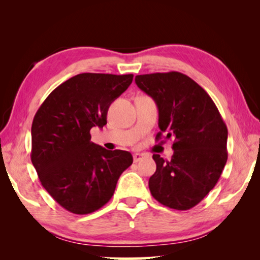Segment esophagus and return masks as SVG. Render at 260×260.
I'll list each match as a JSON object with an SVG mask.
<instances>
[{
	"mask_svg": "<svg viewBox=\"0 0 260 260\" xmlns=\"http://www.w3.org/2000/svg\"><path fill=\"white\" fill-rule=\"evenodd\" d=\"M142 158H143L142 153H134L133 160H134V162H139L141 159H142Z\"/></svg>",
	"mask_w": 260,
	"mask_h": 260,
	"instance_id": "esophagus-1",
	"label": "esophagus"
}]
</instances>
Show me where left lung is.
Returning a JSON list of instances; mask_svg holds the SVG:
<instances>
[{
  "label": "left lung",
  "instance_id": "obj_1",
  "mask_svg": "<svg viewBox=\"0 0 260 260\" xmlns=\"http://www.w3.org/2000/svg\"><path fill=\"white\" fill-rule=\"evenodd\" d=\"M135 82L158 107L156 140H173L171 160L152 156L157 170L149 179L151 195L167 208L191 209L212 190L226 165L225 121L209 94L186 74H141Z\"/></svg>",
  "mask_w": 260,
  "mask_h": 260
}]
</instances>
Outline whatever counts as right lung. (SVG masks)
I'll return each mask as SVG.
<instances>
[{
	"label": "right lung",
	"instance_id": "1",
	"mask_svg": "<svg viewBox=\"0 0 260 260\" xmlns=\"http://www.w3.org/2000/svg\"><path fill=\"white\" fill-rule=\"evenodd\" d=\"M132 81L133 74H78L55 88L35 113L32 164L43 188L70 212L88 214L107 204L133 162L128 151L90 141V129L107 124L109 107Z\"/></svg>",
	"mask_w": 260,
	"mask_h": 260
}]
</instances>
